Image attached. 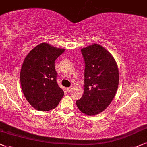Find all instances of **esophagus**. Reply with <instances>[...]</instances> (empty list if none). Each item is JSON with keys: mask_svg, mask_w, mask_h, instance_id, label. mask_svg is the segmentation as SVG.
<instances>
[{"mask_svg": "<svg viewBox=\"0 0 147 147\" xmlns=\"http://www.w3.org/2000/svg\"><path fill=\"white\" fill-rule=\"evenodd\" d=\"M71 89H72L71 87H68V88H66V90H67L68 92H70V90H71Z\"/></svg>", "mask_w": 147, "mask_h": 147, "instance_id": "obj_1", "label": "esophagus"}]
</instances>
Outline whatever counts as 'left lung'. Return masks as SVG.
I'll use <instances>...</instances> for the list:
<instances>
[{
    "label": "left lung",
    "mask_w": 147,
    "mask_h": 147,
    "mask_svg": "<svg viewBox=\"0 0 147 147\" xmlns=\"http://www.w3.org/2000/svg\"><path fill=\"white\" fill-rule=\"evenodd\" d=\"M85 63L83 95L76 101L79 110L94 116L110 104L118 89L119 71L116 60L103 46L93 44L81 49Z\"/></svg>",
    "instance_id": "left-lung-1"
}]
</instances>
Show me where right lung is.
Returning a JSON list of instances; mask_svg holds the SVG:
<instances>
[{"label":"right lung","mask_w":147,"mask_h":147,"mask_svg":"<svg viewBox=\"0 0 147 147\" xmlns=\"http://www.w3.org/2000/svg\"><path fill=\"white\" fill-rule=\"evenodd\" d=\"M64 52V49L42 43L25 58L20 72L21 88L27 101L37 110L54 109L63 97V90L56 82L54 63Z\"/></svg>","instance_id":"right-lung-1"}]
</instances>
